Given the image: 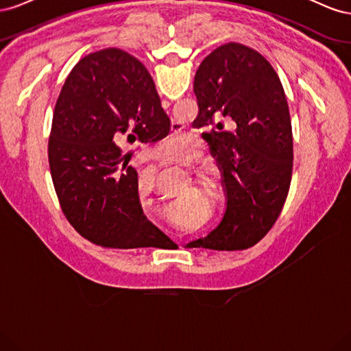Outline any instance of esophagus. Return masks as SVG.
I'll return each mask as SVG.
<instances>
[{
  "label": "esophagus",
  "instance_id": "34e87169",
  "mask_svg": "<svg viewBox=\"0 0 351 351\" xmlns=\"http://www.w3.org/2000/svg\"><path fill=\"white\" fill-rule=\"evenodd\" d=\"M159 161H161V159H159ZM161 162H162V165H164V167H169V168H171V167H173V165H171V164H169V162H165V161H161Z\"/></svg>",
  "mask_w": 351,
  "mask_h": 351
}]
</instances>
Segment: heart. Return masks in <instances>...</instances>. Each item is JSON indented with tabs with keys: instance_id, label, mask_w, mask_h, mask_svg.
Listing matches in <instances>:
<instances>
[{
	"instance_id": "heart-1",
	"label": "heart",
	"mask_w": 351,
	"mask_h": 351,
	"mask_svg": "<svg viewBox=\"0 0 351 351\" xmlns=\"http://www.w3.org/2000/svg\"><path fill=\"white\" fill-rule=\"evenodd\" d=\"M165 155L174 159L186 158L190 154V143L184 136H173L165 141Z\"/></svg>"
}]
</instances>
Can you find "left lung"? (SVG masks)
<instances>
[{
  "label": "left lung",
  "mask_w": 351,
  "mask_h": 351,
  "mask_svg": "<svg viewBox=\"0 0 351 351\" xmlns=\"http://www.w3.org/2000/svg\"><path fill=\"white\" fill-rule=\"evenodd\" d=\"M193 90L196 127L227 119L236 129L204 133L227 204L219 224L189 244L215 250L252 247L280 217L291 182L293 133L282 84L258 51L231 42L200 62Z\"/></svg>",
  "instance_id": "8db88e82"
}]
</instances>
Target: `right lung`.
Here are the masks:
<instances>
[{
  "mask_svg": "<svg viewBox=\"0 0 351 351\" xmlns=\"http://www.w3.org/2000/svg\"><path fill=\"white\" fill-rule=\"evenodd\" d=\"M171 129L142 62L108 48L82 58L56 104L48 145L62 212L79 234L114 249L174 241L143 214L137 171L117 142H158Z\"/></svg>",
  "mask_w": 351,
  "mask_h": 351,
  "instance_id": "obj_1",
  "label": "right lung"
}]
</instances>
